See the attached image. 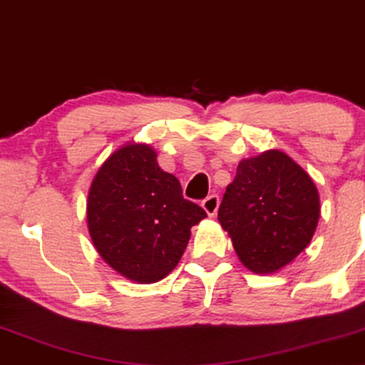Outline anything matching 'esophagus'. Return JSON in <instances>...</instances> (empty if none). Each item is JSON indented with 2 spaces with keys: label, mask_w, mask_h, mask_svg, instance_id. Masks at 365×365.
I'll list each match as a JSON object with an SVG mask.
<instances>
[{
  "label": "esophagus",
  "mask_w": 365,
  "mask_h": 365,
  "mask_svg": "<svg viewBox=\"0 0 365 365\" xmlns=\"http://www.w3.org/2000/svg\"><path fill=\"white\" fill-rule=\"evenodd\" d=\"M218 205H220V198H218V195H210L202 202V207L205 208V212L210 217L215 215L217 210H218Z\"/></svg>",
  "instance_id": "obj_1"
}]
</instances>
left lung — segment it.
<instances>
[{
	"label": "left lung",
	"mask_w": 365,
	"mask_h": 365,
	"mask_svg": "<svg viewBox=\"0 0 365 365\" xmlns=\"http://www.w3.org/2000/svg\"><path fill=\"white\" fill-rule=\"evenodd\" d=\"M312 178L279 150L242 160L223 193L218 222L247 269L274 272L292 262L319 222Z\"/></svg>",
	"instance_id": "obj_1"
}]
</instances>
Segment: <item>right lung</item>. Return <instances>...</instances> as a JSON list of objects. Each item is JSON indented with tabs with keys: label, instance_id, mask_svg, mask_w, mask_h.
<instances>
[{
	"label": "right lung",
	"instance_id": "add662e5",
	"mask_svg": "<svg viewBox=\"0 0 365 365\" xmlns=\"http://www.w3.org/2000/svg\"><path fill=\"white\" fill-rule=\"evenodd\" d=\"M207 213L182 195L180 182L158 167L148 145H126L101 165L90 187L91 240L121 275L140 284L167 277Z\"/></svg>",
	"mask_w": 365,
	"mask_h": 365
}]
</instances>
